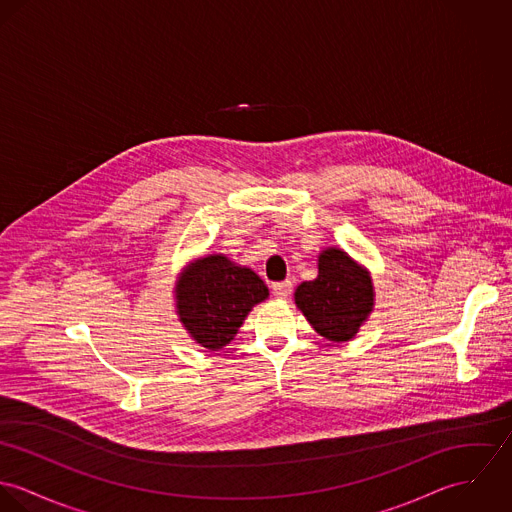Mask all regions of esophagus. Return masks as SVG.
I'll return each instance as SVG.
<instances>
[{
  "instance_id": "obj_1",
  "label": "esophagus",
  "mask_w": 512,
  "mask_h": 512,
  "mask_svg": "<svg viewBox=\"0 0 512 512\" xmlns=\"http://www.w3.org/2000/svg\"><path fill=\"white\" fill-rule=\"evenodd\" d=\"M272 293H274L278 299H286V297H290V293H292V282H290V280H286V282H278V284H274V286H272Z\"/></svg>"
}]
</instances>
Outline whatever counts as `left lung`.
<instances>
[{
	"instance_id": "1",
	"label": "left lung",
	"mask_w": 512,
	"mask_h": 512,
	"mask_svg": "<svg viewBox=\"0 0 512 512\" xmlns=\"http://www.w3.org/2000/svg\"><path fill=\"white\" fill-rule=\"evenodd\" d=\"M309 325L333 343L351 341L374 309L370 272L345 250L329 246L317 256V278L293 293Z\"/></svg>"
}]
</instances>
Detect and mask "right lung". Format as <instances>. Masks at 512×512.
<instances>
[{
	"instance_id": "add662e5",
	"label": "right lung",
	"mask_w": 512,
	"mask_h": 512,
	"mask_svg": "<svg viewBox=\"0 0 512 512\" xmlns=\"http://www.w3.org/2000/svg\"><path fill=\"white\" fill-rule=\"evenodd\" d=\"M268 286L248 266L224 254L191 260L177 276L175 313L189 337L209 349L226 347L254 305L268 299Z\"/></svg>"
}]
</instances>
